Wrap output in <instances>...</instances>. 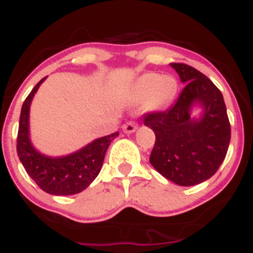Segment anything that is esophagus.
<instances>
[{"instance_id":"obj_1","label":"esophagus","mask_w":253,"mask_h":253,"mask_svg":"<svg viewBox=\"0 0 253 253\" xmlns=\"http://www.w3.org/2000/svg\"><path fill=\"white\" fill-rule=\"evenodd\" d=\"M122 128L126 133H131L137 128V123L133 122V121H128V122H126L125 125H123Z\"/></svg>"}]
</instances>
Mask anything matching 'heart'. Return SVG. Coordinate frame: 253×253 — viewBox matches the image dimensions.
<instances>
[{
	"label": "heart",
	"mask_w": 253,
	"mask_h": 253,
	"mask_svg": "<svg viewBox=\"0 0 253 253\" xmlns=\"http://www.w3.org/2000/svg\"><path fill=\"white\" fill-rule=\"evenodd\" d=\"M177 91V82L171 76H159L158 73H145L136 80L132 86V96L136 100H144L149 110H159L171 103Z\"/></svg>",
	"instance_id": "heart-1"
}]
</instances>
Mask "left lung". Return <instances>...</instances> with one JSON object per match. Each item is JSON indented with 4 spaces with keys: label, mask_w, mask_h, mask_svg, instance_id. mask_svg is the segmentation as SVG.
Wrapping results in <instances>:
<instances>
[{
    "label": "left lung",
    "mask_w": 253,
    "mask_h": 253,
    "mask_svg": "<svg viewBox=\"0 0 253 253\" xmlns=\"http://www.w3.org/2000/svg\"><path fill=\"white\" fill-rule=\"evenodd\" d=\"M182 84L172 107L144 116L156 133L150 163L166 179L181 186L201 184L221 166L230 143V122L221 91L210 78L184 63H171ZM195 102L204 107L199 121L190 118Z\"/></svg>",
    "instance_id": "left-lung-1"
}]
</instances>
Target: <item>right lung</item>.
<instances>
[{"mask_svg": "<svg viewBox=\"0 0 253 253\" xmlns=\"http://www.w3.org/2000/svg\"><path fill=\"white\" fill-rule=\"evenodd\" d=\"M44 78L36 84L23 103L16 152L27 173L42 190L54 195L77 194L84 190L99 175L108 146L112 140L118 136V132L96 139L78 152L60 158H50L38 153L29 140V107Z\"/></svg>", "mask_w": 253, "mask_h": 253, "instance_id": "add662e5", "label": "right lung"}]
</instances>
